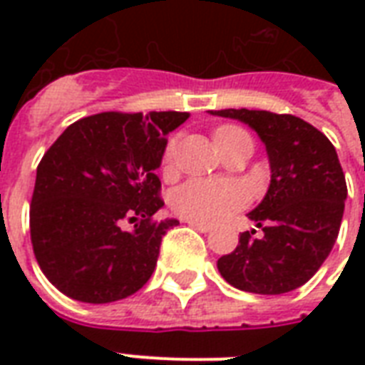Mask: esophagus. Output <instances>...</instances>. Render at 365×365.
Returning <instances> with one entry per match:
<instances>
[{
	"instance_id": "obj_1",
	"label": "esophagus",
	"mask_w": 365,
	"mask_h": 365,
	"mask_svg": "<svg viewBox=\"0 0 365 365\" xmlns=\"http://www.w3.org/2000/svg\"><path fill=\"white\" fill-rule=\"evenodd\" d=\"M187 223L191 225L193 229L200 231V233H210V225H206V223H199V222H193V220H187Z\"/></svg>"
}]
</instances>
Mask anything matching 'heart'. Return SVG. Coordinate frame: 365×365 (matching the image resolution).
Wrapping results in <instances>:
<instances>
[{
  "label": "heart",
  "mask_w": 365,
  "mask_h": 365,
  "mask_svg": "<svg viewBox=\"0 0 365 365\" xmlns=\"http://www.w3.org/2000/svg\"><path fill=\"white\" fill-rule=\"evenodd\" d=\"M246 134L239 126H220L214 132L217 148L231 138ZM174 157V140L165 149V165H170ZM248 189L231 180H189L172 193L170 205L176 214L199 223H217L233 216L235 212L248 205Z\"/></svg>",
  "instance_id": "obj_1"
}]
</instances>
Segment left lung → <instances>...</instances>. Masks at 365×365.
Listing matches in <instances>:
<instances>
[{
    "instance_id": "left-lung-1",
    "label": "left lung",
    "mask_w": 365,
    "mask_h": 365,
    "mask_svg": "<svg viewBox=\"0 0 365 365\" xmlns=\"http://www.w3.org/2000/svg\"><path fill=\"white\" fill-rule=\"evenodd\" d=\"M210 113L257 132L271 165L267 195L248 214L263 237L240 235L239 246L217 259V271L250 294L299 288L320 269L339 235L346 182L337 151L322 132L295 115L246 108Z\"/></svg>"
}]
</instances>
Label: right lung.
I'll use <instances>...</instances> for the list:
<instances>
[{
    "mask_svg": "<svg viewBox=\"0 0 365 365\" xmlns=\"http://www.w3.org/2000/svg\"><path fill=\"white\" fill-rule=\"evenodd\" d=\"M187 111H106L70 125L43 155L31 195L30 235L48 282L83 303L136 294L157 265L160 240L178 220L165 206L155 170L166 134ZM126 222L135 227L125 230Z\"/></svg>",
    "mask_w": 365,
    "mask_h": 365,
    "instance_id": "right-lung-1",
    "label": "right lung"
}]
</instances>
